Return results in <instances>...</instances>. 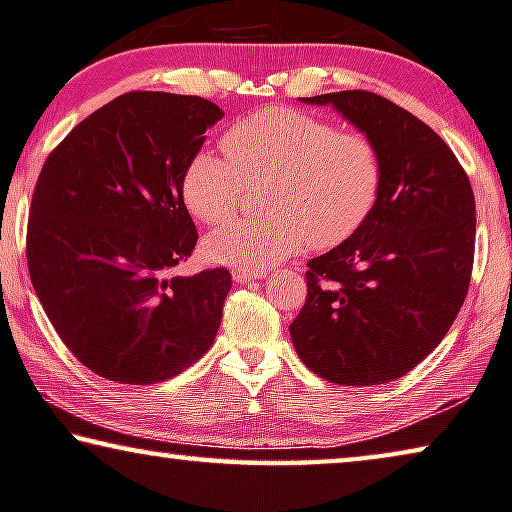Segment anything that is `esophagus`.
Wrapping results in <instances>:
<instances>
[{"label":"esophagus","instance_id":"1","mask_svg":"<svg viewBox=\"0 0 512 512\" xmlns=\"http://www.w3.org/2000/svg\"><path fill=\"white\" fill-rule=\"evenodd\" d=\"M266 273L262 271H246V269H234L232 271V278L236 282H250V280H262Z\"/></svg>","mask_w":512,"mask_h":512}]
</instances>
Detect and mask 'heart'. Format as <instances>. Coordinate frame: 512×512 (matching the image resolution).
I'll list each match as a JSON object with an SVG mask.
<instances>
[{
    "mask_svg": "<svg viewBox=\"0 0 512 512\" xmlns=\"http://www.w3.org/2000/svg\"><path fill=\"white\" fill-rule=\"evenodd\" d=\"M227 158L200 151L183 174V200L207 225L230 220L246 186H266L259 220L213 232L207 255L239 269H266L308 243L324 250L361 230L379 200L384 160L372 137L273 105L223 135Z\"/></svg>",
    "mask_w": 512,
    "mask_h": 512,
    "instance_id": "1",
    "label": "heart"
}]
</instances>
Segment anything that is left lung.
I'll return each instance as SVG.
<instances>
[{
  "mask_svg": "<svg viewBox=\"0 0 512 512\" xmlns=\"http://www.w3.org/2000/svg\"><path fill=\"white\" fill-rule=\"evenodd\" d=\"M303 103L331 105L372 137L384 183L361 230L308 262V299L289 335L322 379L386 384L416 368L462 308L474 266V190L448 144L388 98L354 89Z\"/></svg>",
  "mask_w": 512,
  "mask_h": 512,
  "instance_id": "1",
  "label": "left lung"
}]
</instances>
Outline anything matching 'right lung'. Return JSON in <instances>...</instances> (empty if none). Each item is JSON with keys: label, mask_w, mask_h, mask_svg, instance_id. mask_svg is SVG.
Returning <instances> with one entry per match:
<instances>
[{"label": "right lung", "mask_w": 512, "mask_h": 512, "mask_svg": "<svg viewBox=\"0 0 512 512\" xmlns=\"http://www.w3.org/2000/svg\"><path fill=\"white\" fill-rule=\"evenodd\" d=\"M223 114L200 96L131 91L80 121L38 174L29 276L59 338L98 377L158 384L213 345L230 271L172 269L197 243L183 174Z\"/></svg>", "instance_id": "1"}]
</instances>
